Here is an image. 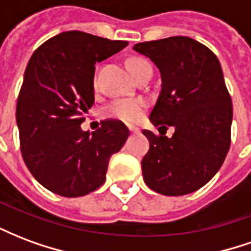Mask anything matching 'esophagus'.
Wrapping results in <instances>:
<instances>
[{"instance_id": "esophagus-1", "label": "esophagus", "mask_w": 251, "mask_h": 251, "mask_svg": "<svg viewBox=\"0 0 251 251\" xmlns=\"http://www.w3.org/2000/svg\"><path fill=\"white\" fill-rule=\"evenodd\" d=\"M129 130H130V133H133V134H138V133H140V129H138V127H134V126H129Z\"/></svg>"}]
</instances>
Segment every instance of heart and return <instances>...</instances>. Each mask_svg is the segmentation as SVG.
<instances>
[{
	"label": "heart",
	"instance_id": "heart-1",
	"mask_svg": "<svg viewBox=\"0 0 251 251\" xmlns=\"http://www.w3.org/2000/svg\"><path fill=\"white\" fill-rule=\"evenodd\" d=\"M145 64H149L147 60L140 57H133L129 60V68H130L133 76H136L137 72L141 70ZM145 110V102L142 99L129 98V99H117L113 103L109 104L106 109V113L111 118L124 121L127 124H134L141 120Z\"/></svg>",
	"mask_w": 251,
	"mask_h": 251
}]
</instances>
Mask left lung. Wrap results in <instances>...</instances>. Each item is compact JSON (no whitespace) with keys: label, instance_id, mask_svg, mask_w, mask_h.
<instances>
[{"label":"left lung","instance_id":"8db88e82","mask_svg":"<svg viewBox=\"0 0 251 251\" xmlns=\"http://www.w3.org/2000/svg\"><path fill=\"white\" fill-rule=\"evenodd\" d=\"M133 50L151 59L161 75L149 120L175 127L171 138L142 131L151 144L141 161L144 181L167 196L195 192L215 176L230 148L232 103L221 63L187 36L140 43Z\"/></svg>","mask_w":251,"mask_h":251}]
</instances>
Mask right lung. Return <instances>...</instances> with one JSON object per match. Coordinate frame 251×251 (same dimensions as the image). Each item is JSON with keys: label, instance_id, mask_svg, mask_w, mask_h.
I'll return each mask as SVG.
<instances>
[{"label": "right lung", "instance_id": "1", "mask_svg": "<svg viewBox=\"0 0 251 251\" xmlns=\"http://www.w3.org/2000/svg\"><path fill=\"white\" fill-rule=\"evenodd\" d=\"M127 44L68 30L30 57L16 109L20 145L30 174L53 194L77 198L98 189L111 154L129 137L120 121H102L93 133L80 127L94 103L95 64Z\"/></svg>", "mask_w": 251, "mask_h": 251}]
</instances>
